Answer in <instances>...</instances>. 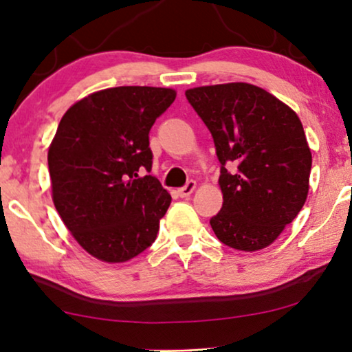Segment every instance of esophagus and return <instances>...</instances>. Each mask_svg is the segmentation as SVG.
I'll use <instances>...</instances> for the list:
<instances>
[{
	"instance_id": "obj_1",
	"label": "esophagus",
	"mask_w": 352,
	"mask_h": 352,
	"mask_svg": "<svg viewBox=\"0 0 352 352\" xmlns=\"http://www.w3.org/2000/svg\"><path fill=\"white\" fill-rule=\"evenodd\" d=\"M195 187H197L195 181H189L184 187H181V189L177 190V195H179L181 199H186V197H189V195L192 194V192L195 190Z\"/></svg>"
}]
</instances>
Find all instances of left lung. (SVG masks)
Listing matches in <instances>:
<instances>
[{
    "label": "left lung",
    "mask_w": 352,
    "mask_h": 352,
    "mask_svg": "<svg viewBox=\"0 0 352 352\" xmlns=\"http://www.w3.org/2000/svg\"><path fill=\"white\" fill-rule=\"evenodd\" d=\"M186 98L213 136L223 208L219 242L242 252L271 245L305 205L312 157L293 110L248 83L201 86Z\"/></svg>",
    "instance_id": "1"
}]
</instances>
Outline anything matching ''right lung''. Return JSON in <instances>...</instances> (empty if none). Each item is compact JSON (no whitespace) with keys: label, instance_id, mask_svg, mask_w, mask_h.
I'll list each match as a JSON object with an SVG mask.
<instances>
[{"label":"right lung","instance_id":"add662e5","mask_svg":"<svg viewBox=\"0 0 352 352\" xmlns=\"http://www.w3.org/2000/svg\"><path fill=\"white\" fill-rule=\"evenodd\" d=\"M175 99L170 88L102 89L72 105L57 126L47 152L52 200L100 261L124 263L155 242L171 195L148 175V133Z\"/></svg>","mask_w":352,"mask_h":352}]
</instances>
